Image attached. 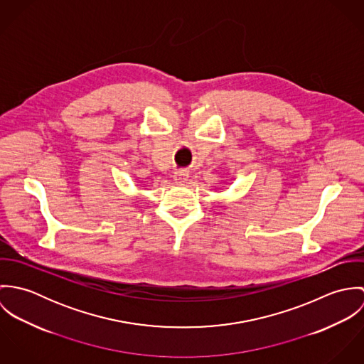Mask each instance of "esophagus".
I'll return each instance as SVG.
<instances>
[{
  "label": "esophagus",
  "mask_w": 364,
  "mask_h": 364,
  "mask_svg": "<svg viewBox=\"0 0 364 364\" xmlns=\"http://www.w3.org/2000/svg\"><path fill=\"white\" fill-rule=\"evenodd\" d=\"M173 179L176 183H185L189 179V172L188 171H176L173 175Z\"/></svg>",
  "instance_id": "1"
}]
</instances>
